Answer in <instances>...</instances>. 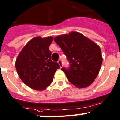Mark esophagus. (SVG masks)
<instances>
[{
    "mask_svg": "<svg viewBox=\"0 0 120 120\" xmlns=\"http://www.w3.org/2000/svg\"><path fill=\"white\" fill-rule=\"evenodd\" d=\"M58 64L59 65H60V68H61L62 66V60H60L58 61Z\"/></svg>",
    "mask_w": 120,
    "mask_h": 120,
    "instance_id": "34e87169",
    "label": "esophagus"
}]
</instances>
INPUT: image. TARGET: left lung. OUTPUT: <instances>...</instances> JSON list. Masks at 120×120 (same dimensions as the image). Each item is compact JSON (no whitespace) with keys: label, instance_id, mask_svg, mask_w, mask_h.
I'll list each match as a JSON object with an SVG mask.
<instances>
[{"label":"left lung","instance_id":"8db88e82","mask_svg":"<svg viewBox=\"0 0 120 120\" xmlns=\"http://www.w3.org/2000/svg\"><path fill=\"white\" fill-rule=\"evenodd\" d=\"M54 40L71 64L69 69H61L69 82L78 88L89 86L99 75L103 62L100 47L76 31L58 35Z\"/></svg>","mask_w":120,"mask_h":120}]
</instances>
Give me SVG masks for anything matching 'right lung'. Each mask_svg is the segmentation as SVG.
Here are the masks:
<instances>
[{
    "label": "right lung",
    "mask_w": 120,
    "mask_h": 120,
    "mask_svg": "<svg viewBox=\"0 0 120 120\" xmlns=\"http://www.w3.org/2000/svg\"><path fill=\"white\" fill-rule=\"evenodd\" d=\"M52 37H35L30 40L20 51L15 66L19 76L27 86L35 90H44L52 83L60 66L51 59L49 47Z\"/></svg>",
    "instance_id": "obj_1"
}]
</instances>
